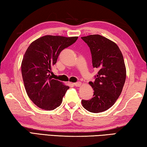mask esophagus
Segmentation results:
<instances>
[{"label":"esophagus","mask_w":147,"mask_h":147,"mask_svg":"<svg viewBox=\"0 0 147 147\" xmlns=\"http://www.w3.org/2000/svg\"><path fill=\"white\" fill-rule=\"evenodd\" d=\"M74 85H75L76 86H81L82 84H81V82L78 81V82H76V83H74Z\"/></svg>","instance_id":"obj_1"}]
</instances>
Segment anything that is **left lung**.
<instances>
[{
  "instance_id": "8db88e82",
  "label": "left lung",
  "mask_w": 147,
  "mask_h": 147,
  "mask_svg": "<svg viewBox=\"0 0 147 147\" xmlns=\"http://www.w3.org/2000/svg\"><path fill=\"white\" fill-rule=\"evenodd\" d=\"M90 50L92 65L98 72L95 81L89 82L93 97L82 100V105L93 113L104 112L112 107L119 97L126 79V68L122 53L112 40L100 35L81 37Z\"/></svg>"
}]
</instances>
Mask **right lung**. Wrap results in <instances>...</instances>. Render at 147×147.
<instances>
[{
    "mask_svg": "<svg viewBox=\"0 0 147 147\" xmlns=\"http://www.w3.org/2000/svg\"><path fill=\"white\" fill-rule=\"evenodd\" d=\"M78 37L45 35L33 41L23 57L21 71L28 97L38 107L53 110L61 105L69 86L51 78V66Z\"/></svg>",
    "mask_w": 147,
    "mask_h": 147,
    "instance_id": "add662e5",
    "label": "right lung"
}]
</instances>
